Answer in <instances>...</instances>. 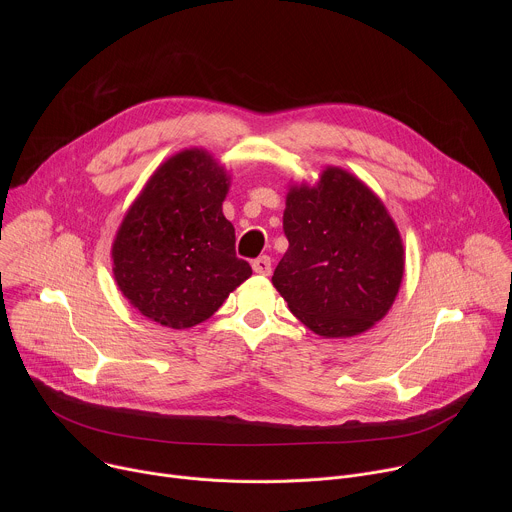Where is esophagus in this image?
<instances>
[{"instance_id": "1", "label": "esophagus", "mask_w": 512, "mask_h": 512, "mask_svg": "<svg viewBox=\"0 0 512 512\" xmlns=\"http://www.w3.org/2000/svg\"><path fill=\"white\" fill-rule=\"evenodd\" d=\"M253 271L259 273V275H269L271 273V257L267 255H261L253 261Z\"/></svg>"}]
</instances>
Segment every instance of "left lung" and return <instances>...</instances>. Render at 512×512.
Here are the masks:
<instances>
[{
	"instance_id": "left-lung-1",
	"label": "left lung",
	"mask_w": 512,
	"mask_h": 512,
	"mask_svg": "<svg viewBox=\"0 0 512 512\" xmlns=\"http://www.w3.org/2000/svg\"><path fill=\"white\" fill-rule=\"evenodd\" d=\"M283 231L289 247L271 281L302 324L324 338H348L385 318L401 287L405 251L367 184L328 166L314 186H291Z\"/></svg>"
}]
</instances>
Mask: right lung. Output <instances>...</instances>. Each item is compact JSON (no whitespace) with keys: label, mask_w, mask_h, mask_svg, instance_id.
<instances>
[{"label":"right lung","mask_w":512,"mask_h":512,"mask_svg":"<svg viewBox=\"0 0 512 512\" xmlns=\"http://www.w3.org/2000/svg\"><path fill=\"white\" fill-rule=\"evenodd\" d=\"M227 192L225 168L192 148L166 160L129 206L111 257L121 294L141 316L192 328L251 277L223 214Z\"/></svg>","instance_id":"obj_1"}]
</instances>
